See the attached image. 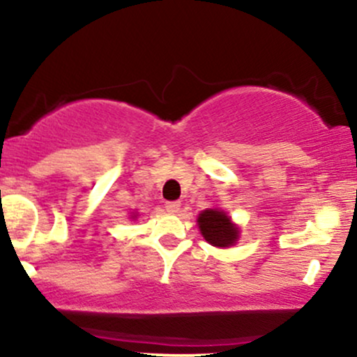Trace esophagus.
Returning <instances> with one entry per match:
<instances>
[{"mask_svg": "<svg viewBox=\"0 0 357 357\" xmlns=\"http://www.w3.org/2000/svg\"><path fill=\"white\" fill-rule=\"evenodd\" d=\"M166 210L169 213H178L179 210H181V202H167Z\"/></svg>", "mask_w": 357, "mask_h": 357, "instance_id": "esophagus-1", "label": "esophagus"}]
</instances>
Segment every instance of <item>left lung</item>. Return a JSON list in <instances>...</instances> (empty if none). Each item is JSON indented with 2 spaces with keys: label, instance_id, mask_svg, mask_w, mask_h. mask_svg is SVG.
Here are the masks:
<instances>
[{
  "label": "left lung",
  "instance_id": "obj_1",
  "mask_svg": "<svg viewBox=\"0 0 357 357\" xmlns=\"http://www.w3.org/2000/svg\"><path fill=\"white\" fill-rule=\"evenodd\" d=\"M198 225L204 240L213 247H230L238 238V228L231 223L227 213L220 210H204L198 216Z\"/></svg>",
  "mask_w": 357,
  "mask_h": 357
}]
</instances>
